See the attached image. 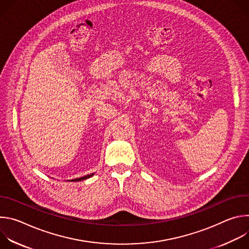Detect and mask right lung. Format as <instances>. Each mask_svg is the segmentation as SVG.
I'll return each mask as SVG.
<instances>
[{
  "mask_svg": "<svg viewBox=\"0 0 249 249\" xmlns=\"http://www.w3.org/2000/svg\"><path fill=\"white\" fill-rule=\"evenodd\" d=\"M92 175H94V173H90V174H88V175H85V176L79 177V178H75V179H71V180H68V181H71V182H76V181H82V180H85V179H88V178H89V177H91Z\"/></svg>",
  "mask_w": 249,
  "mask_h": 249,
  "instance_id": "right-lung-1",
  "label": "right lung"
}]
</instances>
